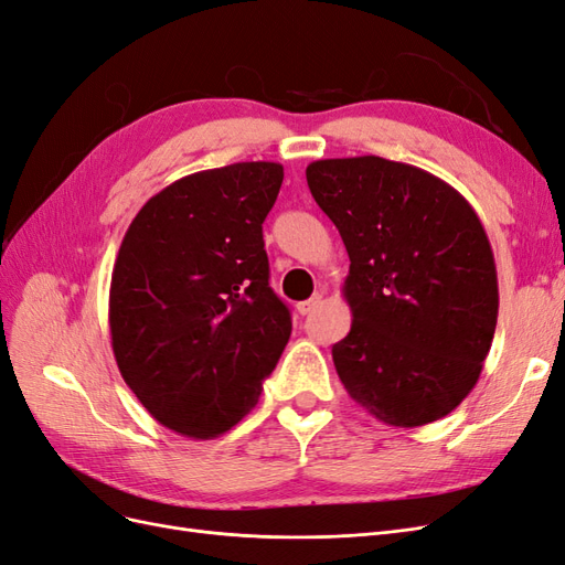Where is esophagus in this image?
<instances>
[{
	"label": "esophagus",
	"mask_w": 565,
	"mask_h": 565,
	"mask_svg": "<svg viewBox=\"0 0 565 565\" xmlns=\"http://www.w3.org/2000/svg\"><path fill=\"white\" fill-rule=\"evenodd\" d=\"M320 301H322V295H313L311 299L299 301V303H297V311H299V316H309L311 311H316L318 306H320Z\"/></svg>",
	"instance_id": "1"
}]
</instances>
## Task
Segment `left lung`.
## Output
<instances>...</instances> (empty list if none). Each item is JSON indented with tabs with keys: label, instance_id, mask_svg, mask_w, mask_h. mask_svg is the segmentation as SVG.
Listing matches in <instances>:
<instances>
[{
	"label": "left lung",
	"instance_id": "left-lung-1",
	"mask_svg": "<svg viewBox=\"0 0 565 565\" xmlns=\"http://www.w3.org/2000/svg\"><path fill=\"white\" fill-rule=\"evenodd\" d=\"M311 195L349 252L351 332L332 347L349 396L413 429L450 415L481 377L498 268L481 218L450 183L377 156L316 160Z\"/></svg>",
	"mask_w": 565,
	"mask_h": 565
}]
</instances>
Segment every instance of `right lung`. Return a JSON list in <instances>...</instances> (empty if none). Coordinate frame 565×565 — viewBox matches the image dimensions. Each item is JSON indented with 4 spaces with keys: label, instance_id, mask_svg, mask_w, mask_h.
Returning a JSON list of instances; mask_svg holds the SVG:
<instances>
[{
    "label": "right lung",
    "instance_id": "1",
    "mask_svg": "<svg viewBox=\"0 0 565 565\" xmlns=\"http://www.w3.org/2000/svg\"><path fill=\"white\" fill-rule=\"evenodd\" d=\"M282 177L278 162L188 174L143 204L119 245L115 361L148 413L181 436L207 440L241 422L292 334L262 233Z\"/></svg>",
    "mask_w": 565,
    "mask_h": 565
}]
</instances>
